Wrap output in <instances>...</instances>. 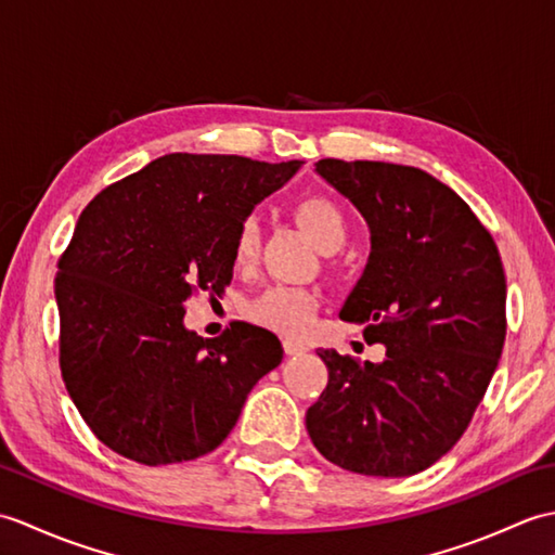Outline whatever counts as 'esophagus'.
Masks as SVG:
<instances>
[{
	"label": "esophagus",
	"instance_id": "34e87169",
	"mask_svg": "<svg viewBox=\"0 0 555 555\" xmlns=\"http://www.w3.org/2000/svg\"><path fill=\"white\" fill-rule=\"evenodd\" d=\"M284 348H286V356H302L305 348L300 344H296V340H284Z\"/></svg>",
	"mask_w": 555,
	"mask_h": 555
}]
</instances>
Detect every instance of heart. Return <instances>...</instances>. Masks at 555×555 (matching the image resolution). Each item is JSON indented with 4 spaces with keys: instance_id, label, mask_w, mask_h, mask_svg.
<instances>
[{
    "instance_id": "heart-1",
    "label": "heart",
    "mask_w": 555,
    "mask_h": 555,
    "mask_svg": "<svg viewBox=\"0 0 555 555\" xmlns=\"http://www.w3.org/2000/svg\"><path fill=\"white\" fill-rule=\"evenodd\" d=\"M296 219L308 231L317 247L334 253L346 243L348 221L344 209L324 195H308L298 199ZM259 250V221L255 215L241 219L233 233V262L247 267ZM317 312V296L310 288L300 286H269L250 302L253 320L281 334L302 336L308 332Z\"/></svg>"
}]
</instances>
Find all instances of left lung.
<instances>
[{
	"label": "left lung",
	"instance_id": "obj_1",
	"mask_svg": "<svg viewBox=\"0 0 555 555\" xmlns=\"http://www.w3.org/2000/svg\"><path fill=\"white\" fill-rule=\"evenodd\" d=\"M367 219L372 253L340 308L386 358L320 350L328 382L308 408L317 451L358 475L408 477L443 457L487 393L505 340V271L489 229L427 171L320 159Z\"/></svg>",
	"mask_w": 555,
	"mask_h": 555
}]
</instances>
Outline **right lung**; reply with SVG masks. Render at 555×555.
I'll list each match as a JSON object with an SVG mask.
<instances>
[{"label":"right lung","mask_w":555,"mask_h":555,"mask_svg":"<svg viewBox=\"0 0 555 555\" xmlns=\"http://www.w3.org/2000/svg\"><path fill=\"white\" fill-rule=\"evenodd\" d=\"M300 162L173 152L104 188L56 262L59 367L80 417L140 465L207 455L250 388L284 358L262 326L217 338L183 326L185 302L221 296L233 233Z\"/></svg>","instance_id":"add662e5"}]
</instances>
